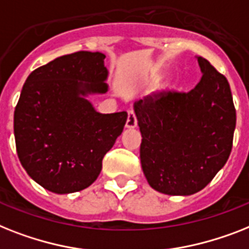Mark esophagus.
I'll use <instances>...</instances> for the list:
<instances>
[{
	"instance_id": "1",
	"label": "esophagus",
	"mask_w": 249,
	"mask_h": 249,
	"mask_svg": "<svg viewBox=\"0 0 249 249\" xmlns=\"http://www.w3.org/2000/svg\"><path fill=\"white\" fill-rule=\"evenodd\" d=\"M125 126L129 129L137 126V116H135L134 110L128 111V119H126V124H125Z\"/></svg>"
}]
</instances>
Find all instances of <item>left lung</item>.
Returning <instances> with one entry per match:
<instances>
[{
    "mask_svg": "<svg viewBox=\"0 0 249 249\" xmlns=\"http://www.w3.org/2000/svg\"><path fill=\"white\" fill-rule=\"evenodd\" d=\"M197 61L202 78L191 92L160 93L134 104L142 170L163 195L202 191L233 147L236 115L229 83L206 58L198 56Z\"/></svg>",
    "mask_w": 249,
    "mask_h": 249,
    "instance_id": "obj_1",
    "label": "left lung"
}]
</instances>
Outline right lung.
<instances>
[{
    "instance_id": "add662e5",
    "label": "right lung",
    "mask_w": 249,
    "mask_h": 249,
    "mask_svg": "<svg viewBox=\"0 0 249 249\" xmlns=\"http://www.w3.org/2000/svg\"><path fill=\"white\" fill-rule=\"evenodd\" d=\"M101 52L54 58L26 78L14 112L20 162L36 183L57 195L86 189L128 119L125 111L101 114L89 94L108 90Z\"/></svg>"
}]
</instances>
